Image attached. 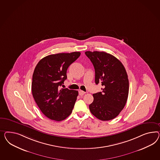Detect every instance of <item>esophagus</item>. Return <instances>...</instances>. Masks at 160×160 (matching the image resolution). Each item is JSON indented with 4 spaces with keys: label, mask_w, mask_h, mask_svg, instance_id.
<instances>
[{
    "label": "esophagus",
    "mask_w": 160,
    "mask_h": 160,
    "mask_svg": "<svg viewBox=\"0 0 160 160\" xmlns=\"http://www.w3.org/2000/svg\"><path fill=\"white\" fill-rule=\"evenodd\" d=\"M86 92L84 91H82V90H80L78 91V94L80 95H83Z\"/></svg>",
    "instance_id": "34e87169"
}]
</instances>
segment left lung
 I'll return each mask as SVG.
<instances>
[{"label": "left lung", "mask_w": 160, "mask_h": 160, "mask_svg": "<svg viewBox=\"0 0 160 160\" xmlns=\"http://www.w3.org/2000/svg\"><path fill=\"white\" fill-rule=\"evenodd\" d=\"M95 69L96 84L101 83L102 91L93 94L89 105L91 113L101 121H109L125 106L129 94V80L124 66L117 58L105 52L86 51Z\"/></svg>", "instance_id": "1"}]
</instances>
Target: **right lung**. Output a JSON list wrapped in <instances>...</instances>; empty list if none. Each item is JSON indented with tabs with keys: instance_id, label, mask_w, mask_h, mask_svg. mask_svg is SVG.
<instances>
[{
	"instance_id": "right-lung-1",
	"label": "right lung",
	"mask_w": 160,
	"mask_h": 160,
	"mask_svg": "<svg viewBox=\"0 0 160 160\" xmlns=\"http://www.w3.org/2000/svg\"><path fill=\"white\" fill-rule=\"evenodd\" d=\"M80 52L60 53L42 58L32 75V93L35 102L43 114L52 120L61 121L72 112L78 94V91L62 88L67 78L69 66Z\"/></svg>"
}]
</instances>
